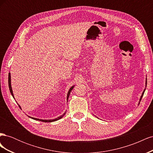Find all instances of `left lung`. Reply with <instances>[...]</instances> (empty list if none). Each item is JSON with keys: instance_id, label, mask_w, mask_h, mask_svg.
Listing matches in <instances>:
<instances>
[{"instance_id": "8db88e82", "label": "left lung", "mask_w": 153, "mask_h": 153, "mask_svg": "<svg viewBox=\"0 0 153 153\" xmlns=\"http://www.w3.org/2000/svg\"><path fill=\"white\" fill-rule=\"evenodd\" d=\"M146 86H147V78H146ZM145 90H146V89L143 90V92H142V96H141V97H140V101H139V103H138V105L140 104V101H141V100H142V96H143V94H144V92H145Z\"/></svg>"}]
</instances>
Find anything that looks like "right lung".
<instances>
[{"instance_id":"right-lung-1","label":"right lung","mask_w":153,"mask_h":153,"mask_svg":"<svg viewBox=\"0 0 153 153\" xmlns=\"http://www.w3.org/2000/svg\"><path fill=\"white\" fill-rule=\"evenodd\" d=\"M8 84H9V88H10V92L11 95L13 96V97L14 98V99H15V97H14V95H13V90H12V87H11V74L10 73H9V76H8ZM75 87V85L72 86L70 89H69L68 92V94H67V102H68V100L69 98V94H70V92L71 91H72V89H73V87ZM18 106H19V107L21 108V106L18 105ZM66 112H64L62 115H61V116H59L58 117H57L56 119H47V120H45V119H37V118H34V117H30L29 116L30 118L32 119H34V120H37V121H42V122H45V123H51V122H53V121H57V120L61 119L62 117H64V115L66 114Z\"/></svg>"}]
</instances>
